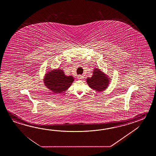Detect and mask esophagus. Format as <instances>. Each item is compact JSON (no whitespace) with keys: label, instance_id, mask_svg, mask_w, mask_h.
Instances as JSON below:
<instances>
[{"label":"esophagus","instance_id":"34e87169","mask_svg":"<svg viewBox=\"0 0 156 156\" xmlns=\"http://www.w3.org/2000/svg\"><path fill=\"white\" fill-rule=\"evenodd\" d=\"M77 78H78V79L83 80V75H79L77 76Z\"/></svg>","mask_w":156,"mask_h":156}]
</instances>
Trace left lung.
Listing matches in <instances>:
<instances>
[{"instance_id":"obj_1","label":"left lung","mask_w":156,"mask_h":156,"mask_svg":"<svg viewBox=\"0 0 156 156\" xmlns=\"http://www.w3.org/2000/svg\"><path fill=\"white\" fill-rule=\"evenodd\" d=\"M86 82L91 89L100 92L108 88L109 85L110 79L100 69L95 68L93 71V76L87 78Z\"/></svg>"}]
</instances>
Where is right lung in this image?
Here are the masks:
<instances>
[{"label":"right lung","mask_w":156,"mask_h":156,"mask_svg":"<svg viewBox=\"0 0 156 156\" xmlns=\"http://www.w3.org/2000/svg\"><path fill=\"white\" fill-rule=\"evenodd\" d=\"M73 81V76L65 75L63 70L59 69L48 71L43 79L44 86L56 94L63 93L67 90Z\"/></svg>","instance_id":"add662e5"}]
</instances>
